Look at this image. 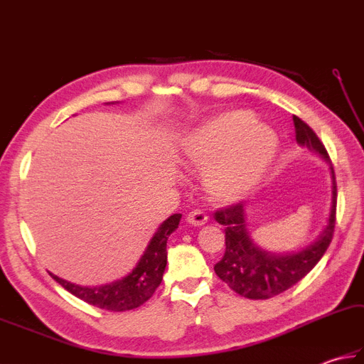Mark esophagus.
<instances>
[{
  "label": "esophagus",
  "instance_id": "esophagus-1",
  "mask_svg": "<svg viewBox=\"0 0 364 364\" xmlns=\"http://www.w3.org/2000/svg\"><path fill=\"white\" fill-rule=\"evenodd\" d=\"M188 222L196 227H202L208 222V214L202 210H194L188 214Z\"/></svg>",
  "mask_w": 364,
  "mask_h": 364
}]
</instances>
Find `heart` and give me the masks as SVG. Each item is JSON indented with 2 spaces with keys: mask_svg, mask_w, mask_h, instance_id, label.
Instances as JSON below:
<instances>
[{
  "mask_svg": "<svg viewBox=\"0 0 364 364\" xmlns=\"http://www.w3.org/2000/svg\"><path fill=\"white\" fill-rule=\"evenodd\" d=\"M253 120L249 111H228L198 125L183 139L184 161L205 168L206 188L215 198L237 200L247 196L272 166L278 139L272 129Z\"/></svg>",
  "mask_w": 364,
  "mask_h": 364,
  "instance_id": "b5f03b06",
  "label": "heart"
}]
</instances>
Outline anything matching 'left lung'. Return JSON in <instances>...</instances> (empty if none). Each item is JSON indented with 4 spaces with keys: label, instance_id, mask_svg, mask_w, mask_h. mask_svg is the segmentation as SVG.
<instances>
[{
    "label": "left lung",
    "instance_id": "obj_1",
    "mask_svg": "<svg viewBox=\"0 0 364 364\" xmlns=\"http://www.w3.org/2000/svg\"><path fill=\"white\" fill-rule=\"evenodd\" d=\"M292 120L296 128V141L310 150L321 153L323 159L328 161V153L318 134L297 115H292ZM330 168L333 178V186H331L333 196H331L328 223L319 237L300 252L275 255L255 245L247 231L244 203L220 208L214 213L215 222L225 227V255L214 266V272L239 296L255 300L278 296L300 282L323 257L333 239L336 220L338 192L333 167Z\"/></svg>",
    "mask_w": 364,
    "mask_h": 364
}]
</instances>
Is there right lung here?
I'll return each instance as SVG.
<instances>
[{"label":"right lung","instance_id":"1","mask_svg":"<svg viewBox=\"0 0 364 364\" xmlns=\"http://www.w3.org/2000/svg\"><path fill=\"white\" fill-rule=\"evenodd\" d=\"M180 220L181 214H173L161 223L133 272L122 280L89 288V286L65 282L53 274L50 275L75 297L87 301L89 305L107 311L134 310L145 304L161 284L162 274H164L167 264V239L178 228Z\"/></svg>","mask_w":364,"mask_h":364}]
</instances>
